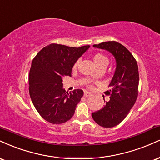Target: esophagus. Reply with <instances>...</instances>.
I'll use <instances>...</instances> for the list:
<instances>
[{
    "label": "esophagus",
    "mask_w": 160,
    "mask_h": 160,
    "mask_svg": "<svg viewBox=\"0 0 160 160\" xmlns=\"http://www.w3.org/2000/svg\"><path fill=\"white\" fill-rule=\"evenodd\" d=\"M91 95H92V94L90 93V92H84V96H85L86 98L90 97V96H91Z\"/></svg>",
    "instance_id": "1"
}]
</instances>
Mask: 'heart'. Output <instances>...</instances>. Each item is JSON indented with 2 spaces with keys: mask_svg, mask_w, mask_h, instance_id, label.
Listing matches in <instances>:
<instances>
[{
  "mask_svg": "<svg viewBox=\"0 0 160 160\" xmlns=\"http://www.w3.org/2000/svg\"><path fill=\"white\" fill-rule=\"evenodd\" d=\"M93 60L97 67H98V66H100V65H107L109 62V60H108V59H107V57H106V56L102 54V53H96V54L93 56ZM79 62H80V61L79 60L75 62L74 65H73V69H74V70H76V69L78 68ZM94 78H95V77H94Z\"/></svg>",
  "mask_w": 160,
  "mask_h": 160,
  "instance_id": "b5f03b06",
  "label": "heart"
}]
</instances>
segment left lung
<instances>
[{
	"label": "left lung",
	"mask_w": 160,
	"mask_h": 160,
	"mask_svg": "<svg viewBox=\"0 0 160 160\" xmlns=\"http://www.w3.org/2000/svg\"><path fill=\"white\" fill-rule=\"evenodd\" d=\"M93 46L109 51L116 60V69L109 85V90L104 92L110 99L101 109L92 113L94 121L100 126L113 128L126 118L137 99L139 81L137 62L124 45L115 41Z\"/></svg>",
	"instance_id": "obj_1"
}]
</instances>
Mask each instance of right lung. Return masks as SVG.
Instances as JSON below:
<instances>
[{
  "mask_svg": "<svg viewBox=\"0 0 160 160\" xmlns=\"http://www.w3.org/2000/svg\"><path fill=\"white\" fill-rule=\"evenodd\" d=\"M89 48L51 44L32 59L29 74V92L34 107L45 120L59 124L72 118L83 95L81 89L72 92L62 88V79L72 76L74 62Z\"/></svg>",
  "mask_w": 160,
  "mask_h": 160,
  "instance_id": "right-lung-1",
  "label": "right lung"
}]
</instances>
